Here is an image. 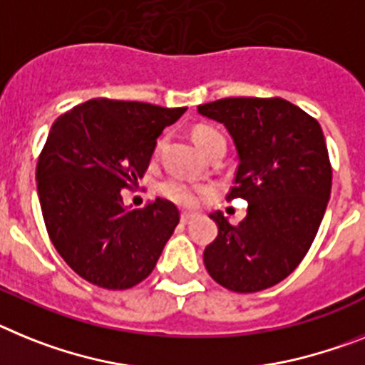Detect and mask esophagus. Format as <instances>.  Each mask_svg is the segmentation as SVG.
I'll list each match as a JSON object with an SVG mask.
<instances>
[{
  "label": "esophagus",
  "instance_id": "34e87169",
  "mask_svg": "<svg viewBox=\"0 0 365 365\" xmlns=\"http://www.w3.org/2000/svg\"><path fill=\"white\" fill-rule=\"evenodd\" d=\"M195 218H196L195 213H182L180 220H182V224H189V222H192Z\"/></svg>",
  "mask_w": 365,
  "mask_h": 365
}]
</instances>
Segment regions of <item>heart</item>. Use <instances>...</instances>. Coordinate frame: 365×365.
Masks as SVG:
<instances>
[{
	"label": "heart",
	"mask_w": 365,
	"mask_h": 365,
	"mask_svg": "<svg viewBox=\"0 0 365 365\" xmlns=\"http://www.w3.org/2000/svg\"><path fill=\"white\" fill-rule=\"evenodd\" d=\"M192 138H195V143L198 145L204 154H207L209 150H213L215 147H226V139L222 135L220 130H217L211 125H198L192 130ZM165 147V138L158 139L156 147H154V158H158L161 154ZM161 195L167 198V200L174 202V204L182 205V207H196L200 205V202L204 198H207L213 189L207 185H192V183L185 182V180L180 178H170L167 182H163L160 185Z\"/></svg>",
	"instance_id": "heart-1"
}]
</instances>
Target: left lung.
Instances as JSON below:
<instances>
[{"label":"left lung","mask_w":365,"mask_h":365,"mask_svg":"<svg viewBox=\"0 0 365 365\" xmlns=\"http://www.w3.org/2000/svg\"><path fill=\"white\" fill-rule=\"evenodd\" d=\"M198 112L224 123L235 141L239 165L227 200L248 202L237 226L211 215L218 235L204 250L205 268L231 292L274 287L303 261L331 196L322 126L281 97H230L200 104Z\"/></svg>","instance_id":"8db88e82"}]
</instances>
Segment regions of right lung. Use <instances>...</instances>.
Here are the masks:
<instances>
[{"instance_id":"1","label":"right lung","mask_w":365,"mask_h":365,"mask_svg":"<svg viewBox=\"0 0 365 365\" xmlns=\"http://www.w3.org/2000/svg\"><path fill=\"white\" fill-rule=\"evenodd\" d=\"M187 108L91 99L51 126L36 165L47 233L75 274L108 290L135 287L154 270L180 211L156 198L123 205V189L143 178L158 135Z\"/></svg>"}]
</instances>
